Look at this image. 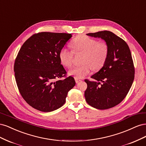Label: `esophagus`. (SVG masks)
Segmentation results:
<instances>
[{
  "instance_id": "34e87169",
  "label": "esophagus",
  "mask_w": 146,
  "mask_h": 146,
  "mask_svg": "<svg viewBox=\"0 0 146 146\" xmlns=\"http://www.w3.org/2000/svg\"><path fill=\"white\" fill-rule=\"evenodd\" d=\"M75 80H76V83H78V82H81V80H80V79H78V78H75Z\"/></svg>"
}]
</instances>
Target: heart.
<instances>
[{"label":"heart","mask_w":146,"mask_h":146,"mask_svg":"<svg viewBox=\"0 0 146 146\" xmlns=\"http://www.w3.org/2000/svg\"><path fill=\"white\" fill-rule=\"evenodd\" d=\"M75 54H83L81 66L70 69L69 74L77 78H82L89 74L93 68L99 70L104 65L108 55V46L105 42H99L86 35H80L70 43ZM58 58L61 64L67 68L72 65L74 52L66 48L59 52Z\"/></svg>","instance_id":"b5f03b06"}]
</instances>
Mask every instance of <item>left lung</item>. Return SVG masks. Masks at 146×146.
I'll return each instance as SVG.
<instances>
[{
  "instance_id": "obj_1",
  "label": "left lung",
  "mask_w": 146,
  "mask_h": 146,
  "mask_svg": "<svg viewBox=\"0 0 146 146\" xmlns=\"http://www.w3.org/2000/svg\"><path fill=\"white\" fill-rule=\"evenodd\" d=\"M86 35L104 39L108 46V55L103 67L91 76L96 81L85 80L87 83L85 99L95 108H111L125 98L134 80L135 68L130 50L124 40L110 31Z\"/></svg>"
}]
</instances>
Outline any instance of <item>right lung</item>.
<instances>
[{
	"mask_svg": "<svg viewBox=\"0 0 146 146\" xmlns=\"http://www.w3.org/2000/svg\"><path fill=\"white\" fill-rule=\"evenodd\" d=\"M71 33L41 32L26 41L15 60L14 71L17 88L23 99L35 109L50 112L64 104L68 92L76 85L66 77L59 52ZM65 78L62 80L60 78Z\"/></svg>",
	"mask_w": 146,
	"mask_h": 146,
	"instance_id": "obj_1",
	"label": "right lung"
}]
</instances>
